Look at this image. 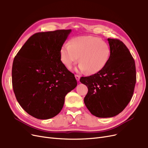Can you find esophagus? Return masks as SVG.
I'll list each match as a JSON object with an SVG mask.
<instances>
[{"mask_svg": "<svg viewBox=\"0 0 148 148\" xmlns=\"http://www.w3.org/2000/svg\"><path fill=\"white\" fill-rule=\"evenodd\" d=\"M75 79H76V80H77V81H79L80 78V75H77V74H75Z\"/></svg>", "mask_w": 148, "mask_h": 148, "instance_id": "obj_1", "label": "esophagus"}]
</instances>
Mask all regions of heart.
Returning <instances> with one entry per match:
<instances>
[{
    "instance_id": "b5f03b06",
    "label": "heart",
    "mask_w": 148,
    "mask_h": 148,
    "mask_svg": "<svg viewBox=\"0 0 148 148\" xmlns=\"http://www.w3.org/2000/svg\"><path fill=\"white\" fill-rule=\"evenodd\" d=\"M111 48L99 37L92 36L75 37L60 49V60L68 69L78 61V71L89 74H96L103 69L110 59Z\"/></svg>"
}]
</instances>
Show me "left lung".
<instances>
[{
  "instance_id": "left-lung-1",
  "label": "left lung",
  "mask_w": 148,
  "mask_h": 148,
  "mask_svg": "<svg viewBox=\"0 0 148 148\" xmlns=\"http://www.w3.org/2000/svg\"><path fill=\"white\" fill-rule=\"evenodd\" d=\"M110 59L100 72L80 81L88 92L84 103L92 115L112 117L123 111L131 101L136 83L135 61L125 45L116 38H108Z\"/></svg>"
}]
</instances>
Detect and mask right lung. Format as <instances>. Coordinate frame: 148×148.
<instances>
[{"label":"right lung","mask_w":148,"mask_h":148,"mask_svg":"<svg viewBox=\"0 0 148 148\" xmlns=\"http://www.w3.org/2000/svg\"><path fill=\"white\" fill-rule=\"evenodd\" d=\"M71 29L41 32L31 36L14 57L13 91L19 105L41 120L62 110L66 95L77 85L74 74L60 60V49Z\"/></svg>","instance_id":"right-lung-1"}]
</instances>
